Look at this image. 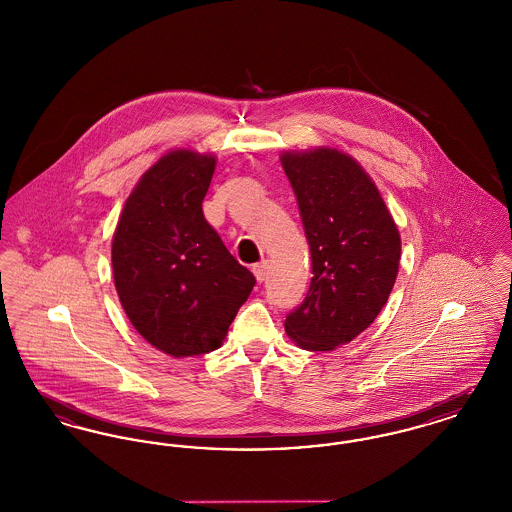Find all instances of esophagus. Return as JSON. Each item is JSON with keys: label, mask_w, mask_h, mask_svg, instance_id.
Segmentation results:
<instances>
[{"label": "esophagus", "mask_w": 512, "mask_h": 512, "mask_svg": "<svg viewBox=\"0 0 512 512\" xmlns=\"http://www.w3.org/2000/svg\"><path fill=\"white\" fill-rule=\"evenodd\" d=\"M268 268H270L268 261H261V263L253 265V274H255V278H257L259 282H265V280H267Z\"/></svg>", "instance_id": "34e87169"}]
</instances>
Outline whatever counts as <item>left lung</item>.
<instances>
[{
	"label": "left lung",
	"instance_id": "left-lung-1",
	"mask_svg": "<svg viewBox=\"0 0 512 512\" xmlns=\"http://www.w3.org/2000/svg\"><path fill=\"white\" fill-rule=\"evenodd\" d=\"M280 163L297 197L311 247L305 301L286 317L301 349L332 351L355 340L390 297L401 236L368 172L334 147L284 151Z\"/></svg>",
	"mask_w": 512,
	"mask_h": 512
}]
</instances>
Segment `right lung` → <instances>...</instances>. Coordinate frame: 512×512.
<instances>
[{
  "label": "right lung",
  "mask_w": 512,
  "mask_h": 512,
  "mask_svg": "<svg viewBox=\"0 0 512 512\" xmlns=\"http://www.w3.org/2000/svg\"><path fill=\"white\" fill-rule=\"evenodd\" d=\"M215 167L213 153H165L128 195L113 234V278L126 317L176 359L219 349L255 286L203 217Z\"/></svg>",
  "instance_id": "1"
}]
</instances>
